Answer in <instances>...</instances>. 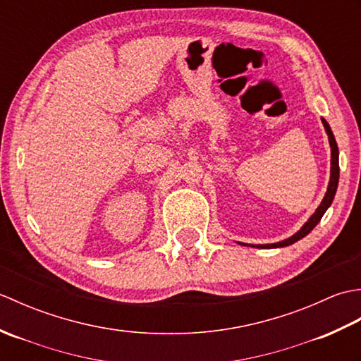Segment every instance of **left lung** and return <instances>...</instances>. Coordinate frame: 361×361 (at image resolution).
Wrapping results in <instances>:
<instances>
[{
    "instance_id": "8db88e82",
    "label": "left lung",
    "mask_w": 361,
    "mask_h": 361,
    "mask_svg": "<svg viewBox=\"0 0 361 361\" xmlns=\"http://www.w3.org/2000/svg\"><path fill=\"white\" fill-rule=\"evenodd\" d=\"M323 121V126L326 128L327 132V136H329V144H331V152H332V158H331V181H329V186H327V192L323 198V202H321V204L318 206V209L315 211V214L305 221V225L299 229V231L296 234H293L291 237H288V239L282 240V242H278V243H270V245H251V247H256V248H281V247H288V245L298 242L299 239H302V237L307 235L313 228H315L319 220L323 219L324 212L327 211L329 206L332 204L334 202V197H335V192H336V188H338V178H340V166H338V145H336V141H335V136L332 133L331 127H329L327 121L326 119H321ZM247 245V243H243Z\"/></svg>"
}]
</instances>
